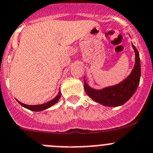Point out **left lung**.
<instances>
[{
  "label": "left lung",
  "instance_id": "obj_1",
  "mask_svg": "<svg viewBox=\"0 0 153 153\" xmlns=\"http://www.w3.org/2000/svg\"><path fill=\"white\" fill-rule=\"evenodd\" d=\"M132 47L135 52V64L129 76L121 83L102 90L91 88L85 81V91L95 102L106 106H119L123 105L134 95L137 89L140 80V60L139 52L134 45Z\"/></svg>",
  "mask_w": 153,
  "mask_h": 153
}]
</instances>
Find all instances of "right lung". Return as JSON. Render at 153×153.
<instances>
[{"instance_id":"1","label":"right lung","mask_w":153,"mask_h":153,"mask_svg":"<svg viewBox=\"0 0 153 153\" xmlns=\"http://www.w3.org/2000/svg\"><path fill=\"white\" fill-rule=\"evenodd\" d=\"M60 97H61V93L59 92L58 93V95H57L55 98H53L52 100L49 101V102H46V103L41 104V105H26V104L22 103V102H19V100H17V101H18V102L21 105H22V106L25 107V108H26V109H29V110L35 111V112H40V111H42V110H44V109H48V108H50L51 106H52L53 105H54V104L56 103Z\"/></svg>"}]
</instances>
